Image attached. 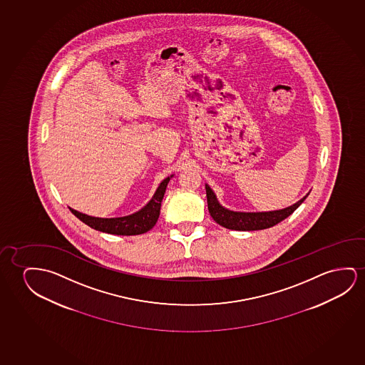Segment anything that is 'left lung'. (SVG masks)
<instances>
[{
  "label": "left lung",
  "instance_id": "1",
  "mask_svg": "<svg viewBox=\"0 0 365 365\" xmlns=\"http://www.w3.org/2000/svg\"><path fill=\"white\" fill-rule=\"evenodd\" d=\"M206 193L208 211L212 218L222 227L235 230V231H257V230L272 227L281 221H284L286 217L290 216L291 213L295 211L296 208L300 206L309 196L307 193V196L302 197V200L296 202L295 205L286 207L284 210H277V211L235 212L230 211L220 205V202L217 201L216 195L213 193V190L208 185H206Z\"/></svg>",
  "mask_w": 365,
  "mask_h": 365
}]
</instances>
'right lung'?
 Returning <instances> with one entry per match:
<instances>
[{"label":"right lung","instance_id":"add662e5","mask_svg":"<svg viewBox=\"0 0 365 365\" xmlns=\"http://www.w3.org/2000/svg\"><path fill=\"white\" fill-rule=\"evenodd\" d=\"M173 175L167 177L162 180L158 188L155 190L152 200L143 207L140 211L135 212L133 215L124 217H116V218H99V217H91L75 211L70 208V211L74 213L75 216L79 218L81 222L88 225L89 227L94 228L101 232L118 235V236H134V235H142L148 232L149 230L154 227V225L158 221L160 205L163 200L165 188L168 185L169 180Z\"/></svg>","mask_w":365,"mask_h":365}]
</instances>
